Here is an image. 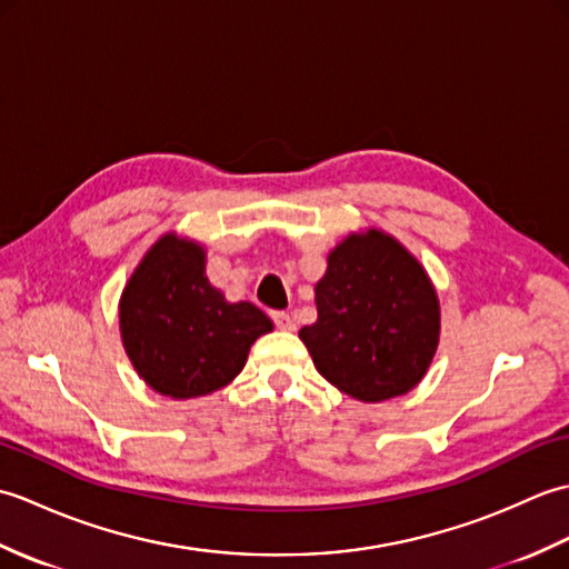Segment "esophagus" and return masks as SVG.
I'll return each mask as SVG.
<instances>
[{"instance_id":"1","label":"esophagus","mask_w":569,"mask_h":569,"mask_svg":"<svg viewBox=\"0 0 569 569\" xmlns=\"http://www.w3.org/2000/svg\"><path fill=\"white\" fill-rule=\"evenodd\" d=\"M271 320H273V325H276L278 330H286V332L296 330V322H293V318L288 316V312H283V310H276V312H271Z\"/></svg>"}]
</instances>
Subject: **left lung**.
Returning <instances> with one entry per match:
<instances>
[{"instance_id":"left-lung-1","label":"left lung","mask_w":569,"mask_h":569,"mask_svg":"<svg viewBox=\"0 0 569 569\" xmlns=\"http://www.w3.org/2000/svg\"><path fill=\"white\" fill-rule=\"evenodd\" d=\"M318 320L300 340L342 393L377 403L408 393L438 349L440 306L422 266L389 234H352L316 286Z\"/></svg>"}]
</instances>
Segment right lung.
<instances>
[{
    "label": "right lung",
    "mask_w": 569,
    "mask_h": 569,
    "mask_svg": "<svg viewBox=\"0 0 569 569\" xmlns=\"http://www.w3.org/2000/svg\"><path fill=\"white\" fill-rule=\"evenodd\" d=\"M119 325L139 377L171 398L222 389L253 340L273 328L257 306L227 303L204 276L202 247L173 234L156 241L129 278Z\"/></svg>",
    "instance_id": "right-lung-1"
}]
</instances>
